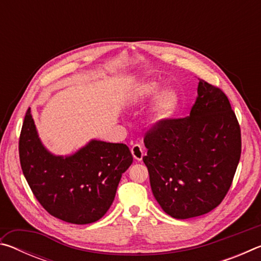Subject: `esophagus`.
Returning a JSON list of instances; mask_svg holds the SVG:
<instances>
[{
    "label": "esophagus",
    "instance_id": "1",
    "mask_svg": "<svg viewBox=\"0 0 261 261\" xmlns=\"http://www.w3.org/2000/svg\"><path fill=\"white\" fill-rule=\"evenodd\" d=\"M131 153H132V155H134V158L136 159L137 161L143 160V156L145 154L144 148L141 147V145H139V144H135L134 146L131 147Z\"/></svg>",
    "mask_w": 261,
    "mask_h": 261
}]
</instances>
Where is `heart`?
Wrapping results in <instances>:
<instances>
[{
    "instance_id": "1",
    "label": "heart",
    "mask_w": 261,
    "mask_h": 261,
    "mask_svg": "<svg viewBox=\"0 0 261 261\" xmlns=\"http://www.w3.org/2000/svg\"><path fill=\"white\" fill-rule=\"evenodd\" d=\"M159 84L156 82H144L135 87L129 96V101L132 105H143L147 100L153 98L159 91ZM178 106V96L171 88H163L158 94L149 110V118L153 124H162L173 117Z\"/></svg>"
}]
</instances>
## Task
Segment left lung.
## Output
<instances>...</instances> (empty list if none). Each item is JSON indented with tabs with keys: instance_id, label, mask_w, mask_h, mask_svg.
Segmentation results:
<instances>
[{
	"instance_id": "8db88e82",
	"label": "left lung",
	"mask_w": 261,
	"mask_h": 261,
	"mask_svg": "<svg viewBox=\"0 0 261 261\" xmlns=\"http://www.w3.org/2000/svg\"><path fill=\"white\" fill-rule=\"evenodd\" d=\"M143 158L159 205L175 219L206 214L230 189L242 152L241 127L227 95L202 79L190 115L155 124Z\"/></svg>"
}]
</instances>
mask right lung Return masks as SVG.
<instances>
[{"mask_svg": "<svg viewBox=\"0 0 261 261\" xmlns=\"http://www.w3.org/2000/svg\"><path fill=\"white\" fill-rule=\"evenodd\" d=\"M20 166L33 194L50 215L74 224L100 220L112 206L122 174L131 166L125 144L91 140L68 156L43 146L26 112L19 137Z\"/></svg>", "mask_w": 261, "mask_h": 261, "instance_id": "1", "label": "right lung"}]
</instances>
